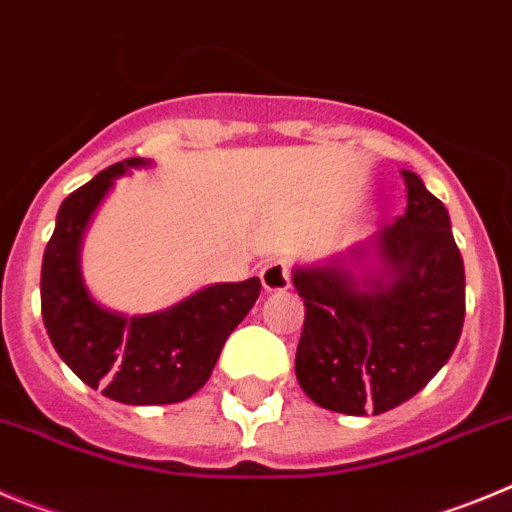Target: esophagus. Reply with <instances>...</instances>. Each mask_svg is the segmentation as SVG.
<instances>
[{"instance_id":"obj_1","label":"esophagus","mask_w":512,"mask_h":512,"mask_svg":"<svg viewBox=\"0 0 512 512\" xmlns=\"http://www.w3.org/2000/svg\"><path fill=\"white\" fill-rule=\"evenodd\" d=\"M260 280H262V288H265L267 293H280V290H285L290 285L288 265H285L283 260L267 262V265L262 267Z\"/></svg>"}]
</instances>
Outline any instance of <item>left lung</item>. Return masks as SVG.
I'll list each match as a JSON object with an SVG mask.
<instances>
[{"label":"left lung","instance_id":"8db88e82","mask_svg":"<svg viewBox=\"0 0 512 512\" xmlns=\"http://www.w3.org/2000/svg\"><path fill=\"white\" fill-rule=\"evenodd\" d=\"M405 214L370 239L293 267L306 306L296 352L303 393L326 411L377 416L449 362L464 324V262L446 206L413 170Z\"/></svg>","mask_w":512,"mask_h":512}]
</instances>
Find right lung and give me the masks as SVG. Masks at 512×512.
I'll return each instance as SVG.
<instances>
[{"instance_id":"add662e5","label":"right lung","mask_w":512,"mask_h":512,"mask_svg":"<svg viewBox=\"0 0 512 512\" xmlns=\"http://www.w3.org/2000/svg\"><path fill=\"white\" fill-rule=\"evenodd\" d=\"M153 160L109 165L73 191L58 209L43 255L40 303L50 342L89 388L127 405L181 403L209 380L227 336L260 296V278L211 283L163 311H109L89 293L81 273V245L114 181Z\"/></svg>"}]
</instances>
